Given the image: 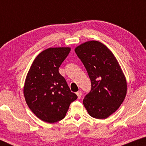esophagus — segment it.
<instances>
[{"mask_svg": "<svg viewBox=\"0 0 146 146\" xmlns=\"http://www.w3.org/2000/svg\"><path fill=\"white\" fill-rule=\"evenodd\" d=\"M76 95L78 96V98L80 99L81 98V96H82V92L80 90L78 91V92H77Z\"/></svg>", "mask_w": 146, "mask_h": 146, "instance_id": "esophagus-1", "label": "esophagus"}]
</instances>
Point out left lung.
Returning <instances> with one entry per match:
<instances>
[{
  "label": "left lung",
  "mask_w": 146,
  "mask_h": 146,
  "mask_svg": "<svg viewBox=\"0 0 146 146\" xmlns=\"http://www.w3.org/2000/svg\"><path fill=\"white\" fill-rule=\"evenodd\" d=\"M91 81V90L83 104L92 117L106 119L122 104L127 82L113 53L98 41L86 42L75 48Z\"/></svg>",
  "instance_id": "1"
}]
</instances>
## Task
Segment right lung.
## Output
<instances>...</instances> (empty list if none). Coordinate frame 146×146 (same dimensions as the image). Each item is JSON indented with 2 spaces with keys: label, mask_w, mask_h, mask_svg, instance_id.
<instances>
[{
  "label": "right lung",
  "mask_w": 146,
  "mask_h": 146,
  "mask_svg": "<svg viewBox=\"0 0 146 146\" xmlns=\"http://www.w3.org/2000/svg\"><path fill=\"white\" fill-rule=\"evenodd\" d=\"M70 52L69 47L46 49L35 59L26 78V102L31 111L46 122L62 119L70 104L78 98L58 71Z\"/></svg>",
  "instance_id": "obj_1"
}]
</instances>
